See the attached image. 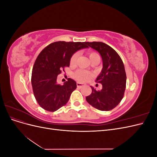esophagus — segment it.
<instances>
[{"label": "esophagus", "mask_w": 157, "mask_h": 157, "mask_svg": "<svg viewBox=\"0 0 157 157\" xmlns=\"http://www.w3.org/2000/svg\"><path fill=\"white\" fill-rule=\"evenodd\" d=\"M82 86H83V84L82 83H80V82L77 83V88H81V87H82Z\"/></svg>", "instance_id": "34e87169"}]
</instances>
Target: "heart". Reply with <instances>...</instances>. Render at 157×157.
I'll list each match as a JSON object with an SVG mask.
<instances>
[{
    "label": "heart",
    "mask_w": 157,
    "mask_h": 157,
    "mask_svg": "<svg viewBox=\"0 0 157 157\" xmlns=\"http://www.w3.org/2000/svg\"><path fill=\"white\" fill-rule=\"evenodd\" d=\"M89 58L90 61L92 60L93 59L96 58H99V56L98 54H96V52H90L88 54ZM78 57L77 54H74L72 57L70 59V64L71 65H74L76 63V61H77V59ZM75 78L79 80L80 82H86L87 80H88L90 78L92 77V75L90 73L86 72V71H84L82 70H79L77 71V72L75 73Z\"/></svg>",
    "instance_id": "obj_1"
}]
</instances>
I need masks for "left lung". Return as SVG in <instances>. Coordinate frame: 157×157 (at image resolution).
<instances>
[{"label":"left lung","mask_w":157,"mask_h":157,"mask_svg":"<svg viewBox=\"0 0 157 157\" xmlns=\"http://www.w3.org/2000/svg\"><path fill=\"white\" fill-rule=\"evenodd\" d=\"M86 44L100 54L103 68L96 80L101 84L102 89L97 91L91 87L92 94L86 99L98 110L110 111L119 104L124 96L126 84L124 63L117 52L105 43L86 42Z\"/></svg>","instance_id":"left-lung-1"}]
</instances>
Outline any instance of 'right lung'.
I'll return each instance as SVG.
<instances>
[{
  "label": "right lung",
  "instance_id": "1",
  "mask_svg": "<svg viewBox=\"0 0 157 157\" xmlns=\"http://www.w3.org/2000/svg\"><path fill=\"white\" fill-rule=\"evenodd\" d=\"M86 48V42L58 41L47 46L38 56L33 67L31 84L35 98L42 109L54 112L67 103L77 83L68 78L60 85L57 77L61 70L69 67L73 54Z\"/></svg>",
  "mask_w": 157,
  "mask_h": 157
}]
</instances>
